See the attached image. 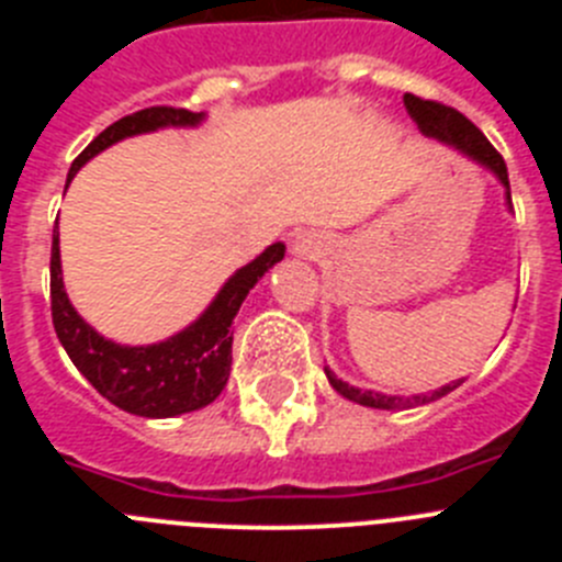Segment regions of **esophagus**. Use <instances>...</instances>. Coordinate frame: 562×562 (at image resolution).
Returning <instances> with one entry per match:
<instances>
[{"instance_id":"1","label":"esophagus","mask_w":562,"mask_h":562,"mask_svg":"<svg viewBox=\"0 0 562 562\" xmlns=\"http://www.w3.org/2000/svg\"><path fill=\"white\" fill-rule=\"evenodd\" d=\"M326 250V241L324 236H317V233H301V236H295V241H292V252H295L297 258H321Z\"/></svg>"}]
</instances>
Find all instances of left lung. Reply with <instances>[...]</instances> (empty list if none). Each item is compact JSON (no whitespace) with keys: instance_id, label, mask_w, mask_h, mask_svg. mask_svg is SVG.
Instances as JSON below:
<instances>
[{"instance_id":"left-lung-1","label":"left lung","mask_w":562,"mask_h":562,"mask_svg":"<svg viewBox=\"0 0 562 562\" xmlns=\"http://www.w3.org/2000/svg\"><path fill=\"white\" fill-rule=\"evenodd\" d=\"M405 109L414 117V123L419 126L422 134H428L434 140L445 143V146L456 148L459 154L470 157L473 162H479L481 168L493 173L495 180L504 186L506 191V207H513V193H509V173H506V162L498 151L493 148V143L486 140L484 134L467 121L464 114L456 112V109L445 106V103L425 101V98L405 95ZM326 376H329L331 389L337 391L346 400L357 402V405H366V408H380V411H402V408H416V405H425V402H436L441 396H448L450 391L459 389L464 380L448 382L436 389L434 394H416V396H389V394H376V391H362L349 385V382L337 380V374L331 369H326Z\"/></svg>"}]
</instances>
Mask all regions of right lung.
I'll return each instance as SVG.
<instances>
[{"mask_svg":"<svg viewBox=\"0 0 562 562\" xmlns=\"http://www.w3.org/2000/svg\"><path fill=\"white\" fill-rule=\"evenodd\" d=\"M205 121V112H188L173 106H151L126 114L103 128L76 157L67 182L76 177L95 154L114 143L148 134L157 128H193ZM58 227V222H56ZM284 241L267 247L250 265L238 267L225 281L207 310L177 335L148 346H121L98 335L92 326L69 304L61 276V247L58 231H53V256H49V306L53 326L69 360L92 382V389L106 396L112 405L146 419H171L211 405L227 385L233 360V317L245 304L247 292L284 258Z\"/></svg>","mask_w":562,"mask_h":562,"instance_id":"obj_1","label":"right lung"}]
</instances>
